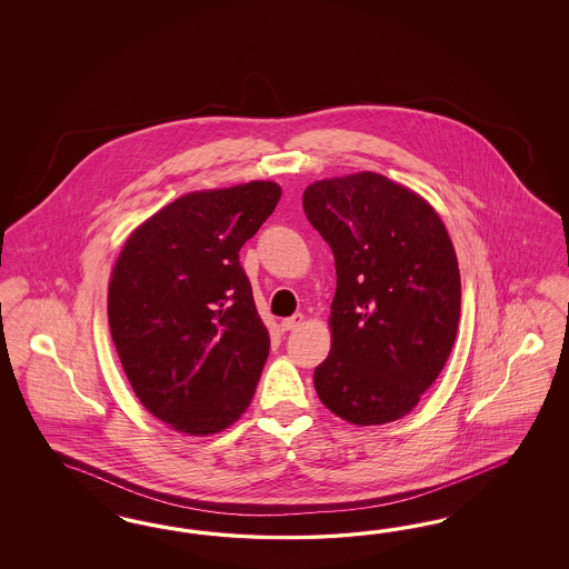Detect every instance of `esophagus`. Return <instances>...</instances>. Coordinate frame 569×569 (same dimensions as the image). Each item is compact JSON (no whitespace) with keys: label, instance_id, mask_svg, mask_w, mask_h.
I'll return each mask as SVG.
<instances>
[{"label":"esophagus","instance_id":"obj_1","mask_svg":"<svg viewBox=\"0 0 569 569\" xmlns=\"http://www.w3.org/2000/svg\"><path fill=\"white\" fill-rule=\"evenodd\" d=\"M302 321H305V315L296 312V315H292V317H286V319H281L279 328H281V331H290V329H296L298 326H302Z\"/></svg>","mask_w":569,"mask_h":569}]
</instances>
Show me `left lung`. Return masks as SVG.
<instances>
[{"instance_id": "8db88e82", "label": "left lung", "mask_w": 569, "mask_h": 569, "mask_svg": "<svg viewBox=\"0 0 569 569\" xmlns=\"http://www.w3.org/2000/svg\"><path fill=\"white\" fill-rule=\"evenodd\" d=\"M302 207L338 276L315 390L348 423L397 421L440 376L457 338L461 277L447 227L421 196L378 172L317 181Z\"/></svg>"}]
</instances>
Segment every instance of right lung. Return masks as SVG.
Listing matches in <instances>:
<instances>
[{"label": "right lung", "mask_w": 569, "mask_h": 569, "mask_svg": "<svg viewBox=\"0 0 569 569\" xmlns=\"http://www.w3.org/2000/svg\"><path fill=\"white\" fill-rule=\"evenodd\" d=\"M281 188L252 181L193 191L129 236L108 286V323L141 405L190 436L240 419L269 357L240 248Z\"/></svg>", "instance_id": "obj_1"}]
</instances>
